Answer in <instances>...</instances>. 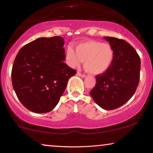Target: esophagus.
Wrapping results in <instances>:
<instances>
[{"mask_svg": "<svg viewBox=\"0 0 153 153\" xmlns=\"http://www.w3.org/2000/svg\"><path fill=\"white\" fill-rule=\"evenodd\" d=\"M77 74H78L79 76L82 77V78H85V77L86 76V75L83 74H81V73H80V72H77Z\"/></svg>", "mask_w": 153, "mask_h": 153, "instance_id": "1", "label": "esophagus"}]
</instances>
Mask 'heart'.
Masks as SVG:
<instances>
[{
  "instance_id": "obj_1",
  "label": "heart",
  "mask_w": 153,
  "mask_h": 153,
  "mask_svg": "<svg viewBox=\"0 0 153 153\" xmlns=\"http://www.w3.org/2000/svg\"><path fill=\"white\" fill-rule=\"evenodd\" d=\"M114 51L111 46L101 42L89 40L75 46V51L72 47L66 51L67 63L71 68H78L81 62L87 72L100 74L111 68L114 60Z\"/></svg>"
}]
</instances>
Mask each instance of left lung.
<instances>
[{
	"instance_id": "obj_1",
	"label": "left lung",
	"mask_w": 153,
	"mask_h": 153,
	"mask_svg": "<svg viewBox=\"0 0 153 153\" xmlns=\"http://www.w3.org/2000/svg\"><path fill=\"white\" fill-rule=\"evenodd\" d=\"M114 51L111 68L96 76L91 97L100 107L113 110L126 103L139 85L141 60L135 49L123 39L104 37Z\"/></svg>"
}]
</instances>
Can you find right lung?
I'll list each match as a JSON object with an SVG mask.
<instances>
[{
	"label": "right lung",
	"mask_w": 153,
	"mask_h": 153,
	"mask_svg": "<svg viewBox=\"0 0 153 153\" xmlns=\"http://www.w3.org/2000/svg\"><path fill=\"white\" fill-rule=\"evenodd\" d=\"M64 39L39 37L19 51L12 70L13 88L23 105L42 114L56 107L76 71L64 62Z\"/></svg>",
	"instance_id": "right-lung-1"
}]
</instances>
